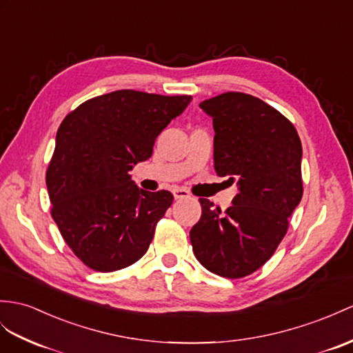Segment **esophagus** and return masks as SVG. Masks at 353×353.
<instances>
[{
    "instance_id": "obj_1",
    "label": "esophagus",
    "mask_w": 353,
    "mask_h": 353,
    "mask_svg": "<svg viewBox=\"0 0 353 353\" xmlns=\"http://www.w3.org/2000/svg\"><path fill=\"white\" fill-rule=\"evenodd\" d=\"M174 197H175L176 201L185 199V197H190V193H188V190H185V188H175V190H174Z\"/></svg>"
}]
</instances>
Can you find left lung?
Returning a JSON list of instances; mask_svg holds the SVG:
<instances>
[{
	"label": "left lung",
	"mask_w": 353,
	"mask_h": 353,
	"mask_svg": "<svg viewBox=\"0 0 353 353\" xmlns=\"http://www.w3.org/2000/svg\"><path fill=\"white\" fill-rule=\"evenodd\" d=\"M212 118L214 169L238 185L221 212L199 199L201 220L190 230L196 259L206 270L241 279L277 250L303 197L296 128L277 109L244 92H225L201 105Z\"/></svg>",
	"instance_id": "obj_1"
}]
</instances>
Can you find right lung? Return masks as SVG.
Masks as SVG:
<instances>
[{
	"label": "right lung",
	"mask_w": 353,
	"mask_h": 353,
	"mask_svg": "<svg viewBox=\"0 0 353 353\" xmlns=\"http://www.w3.org/2000/svg\"><path fill=\"white\" fill-rule=\"evenodd\" d=\"M190 101L119 90L83 101L63 119L46 170L50 214L88 268L112 272L147 253L174 194L142 190L128 172L151 157L157 136Z\"/></svg>",
	"instance_id": "right-lung-1"
}]
</instances>
